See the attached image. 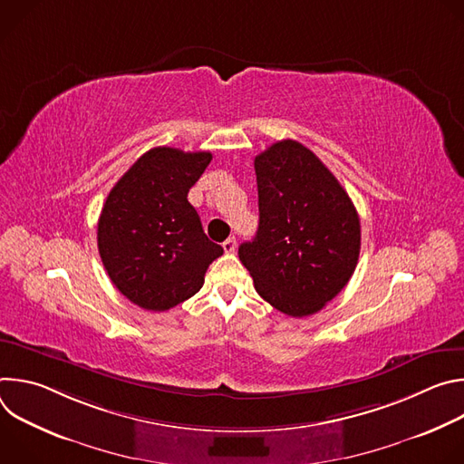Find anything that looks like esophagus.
Listing matches in <instances>:
<instances>
[{"instance_id": "34e87169", "label": "esophagus", "mask_w": 464, "mask_h": 464, "mask_svg": "<svg viewBox=\"0 0 464 464\" xmlns=\"http://www.w3.org/2000/svg\"><path fill=\"white\" fill-rule=\"evenodd\" d=\"M222 247H224L226 253H235V249H237V240H235V238H227V240L222 244Z\"/></svg>"}]
</instances>
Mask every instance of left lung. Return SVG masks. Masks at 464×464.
Returning a JSON list of instances; mask_svg holds the SVG:
<instances>
[{"label":"left lung","instance_id":"1","mask_svg":"<svg viewBox=\"0 0 464 464\" xmlns=\"http://www.w3.org/2000/svg\"><path fill=\"white\" fill-rule=\"evenodd\" d=\"M258 229L238 247L255 290L292 317L319 312L353 277L360 218L336 176L304 145L283 140L255 158Z\"/></svg>","mask_w":464,"mask_h":464}]
</instances>
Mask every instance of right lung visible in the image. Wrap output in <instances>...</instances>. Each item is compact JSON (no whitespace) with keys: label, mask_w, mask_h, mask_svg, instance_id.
Segmentation results:
<instances>
[{"label":"right lung","mask_w":464,"mask_h":464,"mask_svg":"<svg viewBox=\"0 0 464 464\" xmlns=\"http://www.w3.org/2000/svg\"><path fill=\"white\" fill-rule=\"evenodd\" d=\"M211 160V152L156 147L106 198L97 224L101 260L115 288L145 310L165 312L192 297L224 253L187 200Z\"/></svg>","instance_id":"obj_1"}]
</instances>
